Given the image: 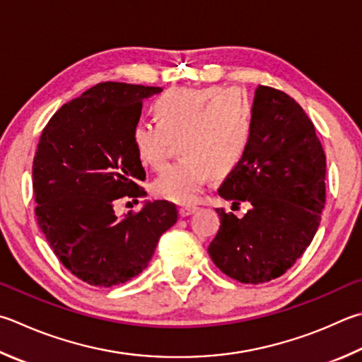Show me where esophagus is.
Instances as JSON below:
<instances>
[{"mask_svg":"<svg viewBox=\"0 0 362 362\" xmlns=\"http://www.w3.org/2000/svg\"><path fill=\"white\" fill-rule=\"evenodd\" d=\"M196 210V206H180V209H179V214L182 215V216H188V215H192L193 212Z\"/></svg>","mask_w":362,"mask_h":362,"instance_id":"1","label":"esophagus"}]
</instances>
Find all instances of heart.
Returning <instances> with one entry per match:
<instances>
[{"instance_id":"heart-1","label":"heart","mask_w":362,"mask_h":362,"mask_svg":"<svg viewBox=\"0 0 362 362\" xmlns=\"http://www.w3.org/2000/svg\"><path fill=\"white\" fill-rule=\"evenodd\" d=\"M156 123L134 124L133 146L144 166L158 169L170 141H179L180 161L164 168L152 183L163 199L188 204L210 177L226 179L244 161L255 127L248 98L225 87H180L164 91L152 104Z\"/></svg>"}]
</instances>
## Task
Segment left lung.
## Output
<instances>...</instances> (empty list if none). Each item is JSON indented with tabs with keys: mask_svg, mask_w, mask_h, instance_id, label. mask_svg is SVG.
<instances>
[{
	"mask_svg": "<svg viewBox=\"0 0 362 362\" xmlns=\"http://www.w3.org/2000/svg\"><path fill=\"white\" fill-rule=\"evenodd\" d=\"M255 127L244 161L218 194L247 214L216 209L218 233L207 252L215 266L240 284L284 275L313 240L326 202V156L310 118L291 96L259 85Z\"/></svg>",
	"mask_w": 362,
	"mask_h": 362,
	"instance_id": "1",
	"label": "left lung"
}]
</instances>
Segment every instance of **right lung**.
Listing matches in <instances>:
<instances>
[{"label": "right lung", "instance_id": "add662e5", "mask_svg": "<svg viewBox=\"0 0 362 362\" xmlns=\"http://www.w3.org/2000/svg\"><path fill=\"white\" fill-rule=\"evenodd\" d=\"M160 87L103 82L57 110L33 160L37 225L63 266L93 286H115L148 266L177 221L169 201H146L136 214L115 202L146 194V170L133 146L142 100Z\"/></svg>", "mask_w": 362, "mask_h": 362}]
</instances>
